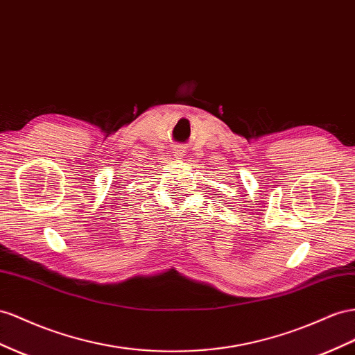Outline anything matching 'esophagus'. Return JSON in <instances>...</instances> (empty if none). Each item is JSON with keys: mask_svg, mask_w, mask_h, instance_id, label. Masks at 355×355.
<instances>
[{"mask_svg": "<svg viewBox=\"0 0 355 355\" xmlns=\"http://www.w3.org/2000/svg\"><path fill=\"white\" fill-rule=\"evenodd\" d=\"M173 155H175L178 159L185 158V149L182 148V146H178V148L175 149V152H173Z\"/></svg>", "mask_w": 355, "mask_h": 355, "instance_id": "esophagus-1", "label": "esophagus"}]
</instances>
